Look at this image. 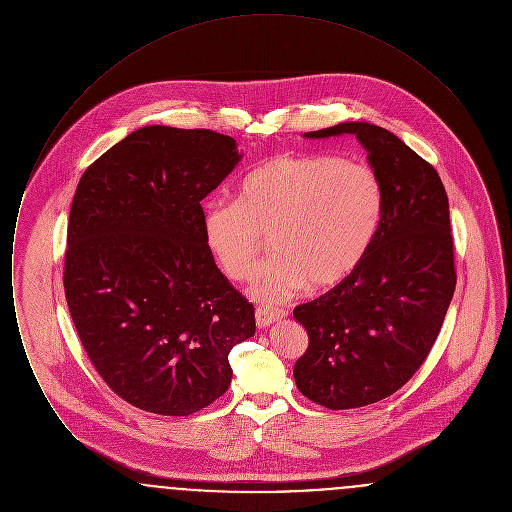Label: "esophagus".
<instances>
[{
    "label": "esophagus",
    "mask_w": 512,
    "mask_h": 512,
    "mask_svg": "<svg viewBox=\"0 0 512 512\" xmlns=\"http://www.w3.org/2000/svg\"><path fill=\"white\" fill-rule=\"evenodd\" d=\"M286 311L282 309H270V307H257L255 311V322L259 328H267L270 324H274L276 320H282L286 318Z\"/></svg>",
    "instance_id": "34e87169"
}]
</instances>
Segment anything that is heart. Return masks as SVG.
I'll use <instances>...</instances> for the list:
<instances>
[{
    "label": "heart",
    "mask_w": 512,
    "mask_h": 512,
    "mask_svg": "<svg viewBox=\"0 0 512 512\" xmlns=\"http://www.w3.org/2000/svg\"><path fill=\"white\" fill-rule=\"evenodd\" d=\"M384 188L372 167L336 155H276L240 184L236 201L213 203L205 242L220 270L249 280L270 238L276 257L251 292L282 301L305 286L330 292L347 282L376 242Z\"/></svg>",
    "instance_id": "obj_1"
}]
</instances>
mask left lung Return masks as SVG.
I'll list each match as a JSON object with an SVG mask.
<instances>
[{
  "label": "left lung",
  "mask_w": 512,
  "mask_h": 512,
  "mask_svg": "<svg viewBox=\"0 0 512 512\" xmlns=\"http://www.w3.org/2000/svg\"><path fill=\"white\" fill-rule=\"evenodd\" d=\"M353 134L384 188V217L359 270L338 288L295 307L309 347L295 386L341 411L382 401L428 357L453 299L457 274L449 201L436 169L393 132L340 122L303 138Z\"/></svg>",
  "instance_id": "obj_1"
}]
</instances>
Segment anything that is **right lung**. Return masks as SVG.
Returning a JSON list of instances; mask_svg holds the SVG:
<instances>
[{"instance_id":"1","label":"right lung","mask_w":512,"mask_h":512,"mask_svg":"<svg viewBox=\"0 0 512 512\" xmlns=\"http://www.w3.org/2000/svg\"><path fill=\"white\" fill-rule=\"evenodd\" d=\"M234 138L144 126L82 174L74 194L65 295L107 386L147 413H197L228 390L230 349L255 309L215 265L201 201L236 169Z\"/></svg>"}]
</instances>
